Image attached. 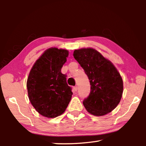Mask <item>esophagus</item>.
I'll return each mask as SVG.
<instances>
[{"label":"esophagus","instance_id":"1","mask_svg":"<svg viewBox=\"0 0 146 146\" xmlns=\"http://www.w3.org/2000/svg\"><path fill=\"white\" fill-rule=\"evenodd\" d=\"M73 90H74V91H77V90H78V87H77V86H75V87H74L73 88Z\"/></svg>","mask_w":146,"mask_h":146}]
</instances>
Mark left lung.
<instances>
[{
	"label": "left lung",
	"instance_id": "1",
	"mask_svg": "<svg viewBox=\"0 0 146 146\" xmlns=\"http://www.w3.org/2000/svg\"><path fill=\"white\" fill-rule=\"evenodd\" d=\"M73 56L88 75L91 92L83 104L94 116L111 112L120 102L123 80L113 64L92 48L75 49Z\"/></svg>",
	"mask_w": 146,
	"mask_h": 146
}]
</instances>
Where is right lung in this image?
<instances>
[{
	"label": "right lung",
	"instance_id": "right-lung-1",
	"mask_svg": "<svg viewBox=\"0 0 146 146\" xmlns=\"http://www.w3.org/2000/svg\"><path fill=\"white\" fill-rule=\"evenodd\" d=\"M69 51L50 48L42 54L29 71L27 89L30 102L43 117L55 118L65 111L73 93L61 69Z\"/></svg>",
	"mask_w": 146,
	"mask_h": 146
}]
</instances>
